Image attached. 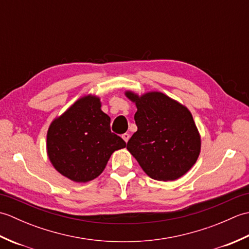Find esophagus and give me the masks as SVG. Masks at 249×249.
I'll use <instances>...</instances> for the list:
<instances>
[{
	"label": "esophagus",
	"instance_id": "34e87169",
	"mask_svg": "<svg viewBox=\"0 0 249 249\" xmlns=\"http://www.w3.org/2000/svg\"><path fill=\"white\" fill-rule=\"evenodd\" d=\"M122 138L124 139V141H125V142H127V141L129 140V138H130V135H129V134H127V133H125V134L122 135Z\"/></svg>",
	"mask_w": 249,
	"mask_h": 249
}]
</instances>
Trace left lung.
Here are the masks:
<instances>
[{"mask_svg": "<svg viewBox=\"0 0 249 249\" xmlns=\"http://www.w3.org/2000/svg\"><path fill=\"white\" fill-rule=\"evenodd\" d=\"M136 103L138 130L127 142L131 153L150 178L173 181L184 176L197 160L200 136L186 107L160 92L139 97L126 93Z\"/></svg>", "mask_w": 249, "mask_h": 249, "instance_id": "obj_1", "label": "left lung"}]
</instances>
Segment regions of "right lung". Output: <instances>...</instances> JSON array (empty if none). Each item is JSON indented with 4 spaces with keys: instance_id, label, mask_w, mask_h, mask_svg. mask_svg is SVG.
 Wrapping results in <instances>:
<instances>
[{
    "instance_id": "add662e5",
    "label": "right lung",
    "mask_w": 249,
    "mask_h": 249,
    "mask_svg": "<svg viewBox=\"0 0 249 249\" xmlns=\"http://www.w3.org/2000/svg\"><path fill=\"white\" fill-rule=\"evenodd\" d=\"M126 142L110 129V118L100 109L98 97L77 100L50 125L47 151L52 165L75 182L97 178L111 154Z\"/></svg>"
}]
</instances>
